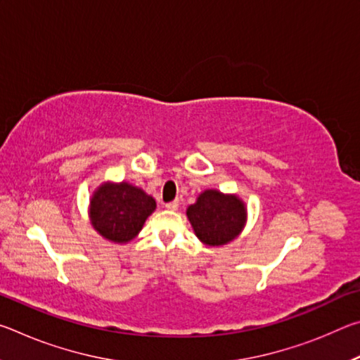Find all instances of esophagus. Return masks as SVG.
<instances>
[{"mask_svg":"<svg viewBox=\"0 0 360 360\" xmlns=\"http://www.w3.org/2000/svg\"><path fill=\"white\" fill-rule=\"evenodd\" d=\"M178 206H179V202H178V200H174V202L167 203L165 208L169 210V211H176V210H178Z\"/></svg>","mask_w":360,"mask_h":360,"instance_id":"obj_1","label":"esophagus"}]
</instances>
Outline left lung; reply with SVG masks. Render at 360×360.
Returning <instances> with one entry per match:
<instances>
[{"label": "left lung", "instance_id": "obj_1", "mask_svg": "<svg viewBox=\"0 0 360 360\" xmlns=\"http://www.w3.org/2000/svg\"><path fill=\"white\" fill-rule=\"evenodd\" d=\"M246 206L236 195L205 191L187 208L195 235L203 245L222 246L241 233L246 224Z\"/></svg>", "mask_w": 360, "mask_h": 360}]
</instances>
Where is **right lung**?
<instances>
[{
  "label": "right lung",
  "instance_id": "add662e5",
  "mask_svg": "<svg viewBox=\"0 0 360 360\" xmlns=\"http://www.w3.org/2000/svg\"><path fill=\"white\" fill-rule=\"evenodd\" d=\"M155 200L129 182H103L90 198V221L112 243H129L155 210Z\"/></svg>",
  "mask_w": 360,
  "mask_h": 360
}]
</instances>
